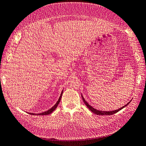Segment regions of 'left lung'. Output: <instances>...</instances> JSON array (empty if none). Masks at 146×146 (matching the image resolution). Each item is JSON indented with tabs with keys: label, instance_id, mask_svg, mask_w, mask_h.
<instances>
[{
	"label": "left lung",
	"instance_id": "obj_1",
	"mask_svg": "<svg viewBox=\"0 0 146 146\" xmlns=\"http://www.w3.org/2000/svg\"><path fill=\"white\" fill-rule=\"evenodd\" d=\"M82 98L83 99V100L84 102V103H85V104L87 106V107L89 108V110H90V111H91L92 113H94L95 114H98V115H112V114L116 113L119 111H120V110H122V108L127 107V106L129 105V104H130V102H131V100H130V102H129L127 104H126L125 106H123V107H121V108H119L118 110H114V111H100V110H98L94 108L93 107H92V106H91V105H90L89 104H88V103L85 100V99H84V98H83L82 95Z\"/></svg>",
	"mask_w": 146,
	"mask_h": 146
}]
</instances>
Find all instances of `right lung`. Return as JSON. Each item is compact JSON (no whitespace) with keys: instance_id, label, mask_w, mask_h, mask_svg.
Instances as JSON below:
<instances>
[{"instance_id":"obj_1","label":"right lung","mask_w":146,"mask_h":146,"mask_svg":"<svg viewBox=\"0 0 146 146\" xmlns=\"http://www.w3.org/2000/svg\"><path fill=\"white\" fill-rule=\"evenodd\" d=\"M63 90L62 91V92H61V95H60V98H59V99L58 100V101H57V102L54 105V107H52L50 109H49V110H48L47 111H44V112H43V113H38V114H35V113H29V114H32V115H48V114H50V113H52L53 111H54V110L56 108V107H57V106H58V105L59 104V103L60 102V100H61V96H62V94H63Z\"/></svg>"}]
</instances>
